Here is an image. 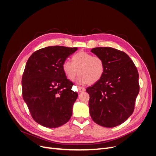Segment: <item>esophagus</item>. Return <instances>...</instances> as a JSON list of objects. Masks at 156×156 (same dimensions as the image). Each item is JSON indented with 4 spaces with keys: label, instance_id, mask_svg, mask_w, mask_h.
Masks as SVG:
<instances>
[{
    "label": "esophagus",
    "instance_id": "1",
    "mask_svg": "<svg viewBox=\"0 0 156 156\" xmlns=\"http://www.w3.org/2000/svg\"><path fill=\"white\" fill-rule=\"evenodd\" d=\"M85 88H83V87H78V91H79V92H84L85 91Z\"/></svg>",
    "mask_w": 156,
    "mask_h": 156
}]
</instances>
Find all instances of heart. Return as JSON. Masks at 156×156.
I'll use <instances>...</instances> for the list:
<instances>
[{
	"mask_svg": "<svg viewBox=\"0 0 156 156\" xmlns=\"http://www.w3.org/2000/svg\"><path fill=\"white\" fill-rule=\"evenodd\" d=\"M72 61L66 60L62 64L64 72L71 81H73L79 72L80 83L94 84L100 81L104 73V63L98 56L80 51L73 56Z\"/></svg>",
	"mask_w": 156,
	"mask_h": 156,
	"instance_id": "obj_1",
	"label": "heart"
}]
</instances>
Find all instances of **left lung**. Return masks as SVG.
Listing matches in <instances>:
<instances>
[{"label": "left lung", "instance_id": "1", "mask_svg": "<svg viewBox=\"0 0 156 156\" xmlns=\"http://www.w3.org/2000/svg\"><path fill=\"white\" fill-rule=\"evenodd\" d=\"M91 52L103 60L105 72L100 81L86 90L90 115L98 125L117 126L133 112L139 92L137 69L123 51L105 47L93 48Z\"/></svg>", "mask_w": 156, "mask_h": 156}]
</instances>
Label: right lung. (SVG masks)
<instances>
[{
	"label": "right lung",
	"mask_w": 156,
	"mask_h": 156,
	"mask_svg": "<svg viewBox=\"0 0 156 156\" xmlns=\"http://www.w3.org/2000/svg\"><path fill=\"white\" fill-rule=\"evenodd\" d=\"M77 48L49 46L28 59L22 77L23 100L32 119L49 128L64 125L72 115L78 94L66 76L62 64Z\"/></svg>",
	"instance_id": "right-lung-1"
}]
</instances>
